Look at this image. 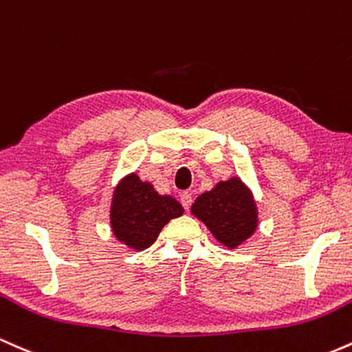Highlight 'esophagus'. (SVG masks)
Wrapping results in <instances>:
<instances>
[{
  "label": "esophagus",
  "mask_w": 352,
  "mask_h": 352,
  "mask_svg": "<svg viewBox=\"0 0 352 352\" xmlns=\"http://www.w3.org/2000/svg\"><path fill=\"white\" fill-rule=\"evenodd\" d=\"M179 201H181V204H183V208L188 211V209L191 208V204H192V196L189 195L188 191H184V192H181Z\"/></svg>",
  "instance_id": "obj_1"
}]
</instances>
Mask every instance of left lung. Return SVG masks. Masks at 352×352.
I'll return each instance as SVG.
<instances>
[{"label":"left lung","mask_w":352,"mask_h":352,"mask_svg":"<svg viewBox=\"0 0 352 352\" xmlns=\"http://www.w3.org/2000/svg\"><path fill=\"white\" fill-rule=\"evenodd\" d=\"M191 209L212 236L228 248L239 246L258 226L254 201L239 177H231L216 184L211 191L203 192Z\"/></svg>","instance_id":"1"}]
</instances>
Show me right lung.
I'll return each instance as SVG.
<instances>
[{
	"instance_id": "1",
	"label": "right lung",
	"mask_w": 352,
	"mask_h": 352,
	"mask_svg": "<svg viewBox=\"0 0 352 352\" xmlns=\"http://www.w3.org/2000/svg\"><path fill=\"white\" fill-rule=\"evenodd\" d=\"M183 206L171 196H160L136 175L126 176L114 191L111 206L113 232L121 243L143 251L155 243L169 219L179 218Z\"/></svg>"
}]
</instances>
